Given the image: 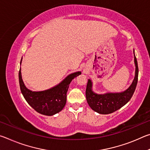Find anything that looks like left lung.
Returning <instances> with one entry per match:
<instances>
[{"label":"left lung","mask_w":150,"mask_h":150,"mask_svg":"<svg viewBox=\"0 0 150 150\" xmlns=\"http://www.w3.org/2000/svg\"><path fill=\"white\" fill-rule=\"evenodd\" d=\"M134 54V63L136 66L135 77L126 90L120 93H106L96 94L93 91V83L88 79L86 88V98L92 110L101 115L112 113L122 107L130 100L135 91L138 77V67L136 57Z\"/></svg>","instance_id":"left-lung-1"}]
</instances>
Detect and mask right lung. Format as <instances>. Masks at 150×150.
<instances>
[{
  "label": "right lung",
  "instance_id": "1",
  "mask_svg": "<svg viewBox=\"0 0 150 150\" xmlns=\"http://www.w3.org/2000/svg\"><path fill=\"white\" fill-rule=\"evenodd\" d=\"M81 74V71L73 73L54 87L42 91H32L25 86L22 78L21 68H20L18 77L20 90L25 100L35 111L44 115L53 116L62 110L67 101V92L69 84L73 79Z\"/></svg>",
  "mask_w": 150,
  "mask_h": 150
}]
</instances>
